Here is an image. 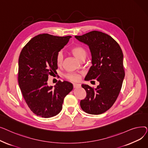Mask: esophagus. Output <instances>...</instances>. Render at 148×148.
I'll use <instances>...</instances> for the list:
<instances>
[{
	"mask_svg": "<svg viewBox=\"0 0 148 148\" xmlns=\"http://www.w3.org/2000/svg\"><path fill=\"white\" fill-rule=\"evenodd\" d=\"M73 86H74V88H80V86H81V84H77V83H74V84H73Z\"/></svg>",
	"mask_w": 148,
	"mask_h": 148,
	"instance_id": "1",
	"label": "esophagus"
}]
</instances>
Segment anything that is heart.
<instances>
[{"label":"heart","mask_w":148,"mask_h":148,"mask_svg":"<svg viewBox=\"0 0 148 148\" xmlns=\"http://www.w3.org/2000/svg\"><path fill=\"white\" fill-rule=\"evenodd\" d=\"M73 55L79 60L83 58H86L87 55V51L84 47L82 46H75L71 50ZM64 61V54L62 51H59L56 56V64L60 66L62 64ZM66 78L71 81H77L80 79V75L77 74H69L66 75Z\"/></svg>","instance_id":"1"}]
</instances>
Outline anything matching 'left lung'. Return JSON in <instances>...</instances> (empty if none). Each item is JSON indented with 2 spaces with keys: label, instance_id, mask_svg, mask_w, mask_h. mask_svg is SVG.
Instances as JSON below:
<instances>
[{
  "label": "left lung",
  "instance_id": "1",
  "mask_svg": "<svg viewBox=\"0 0 148 148\" xmlns=\"http://www.w3.org/2000/svg\"><path fill=\"white\" fill-rule=\"evenodd\" d=\"M75 38L88 45L91 53L92 65L84 80H95L99 83L95 89L82 84L86 97L81 100L80 107L87 113L102 114L113 105L122 88L125 77L122 51L113 38L99 31Z\"/></svg>",
  "mask_w": 148,
  "mask_h": 148
}]
</instances>
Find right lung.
Listing matches in <instances>:
<instances>
[{
  "label": "right lung",
  "mask_w": 148,
  "mask_h": 148,
  "mask_svg": "<svg viewBox=\"0 0 148 148\" xmlns=\"http://www.w3.org/2000/svg\"><path fill=\"white\" fill-rule=\"evenodd\" d=\"M71 36L38 35L30 40L18 59V84L25 101L33 113L48 118L57 115L64 98L73 89L72 83L59 81L49 86V75L56 73V56Z\"/></svg>",
  "instance_id": "add662e5"
}]
</instances>
